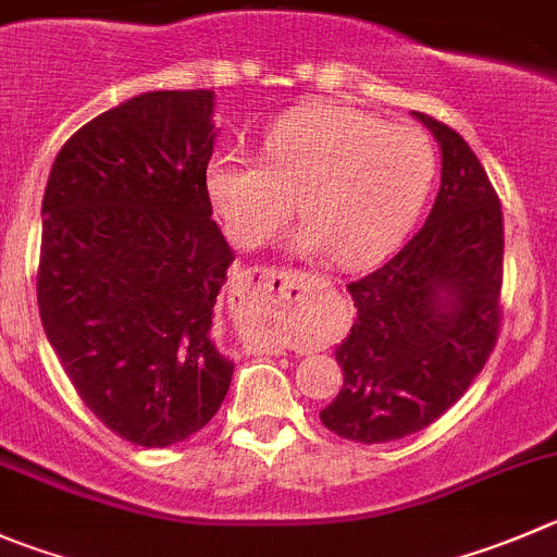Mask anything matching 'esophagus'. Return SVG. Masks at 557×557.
I'll return each mask as SVG.
<instances>
[{"label":"esophagus","mask_w":557,"mask_h":557,"mask_svg":"<svg viewBox=\"0 0 557 557\" xmlns=\"http://www.w3.org/2000/svg\"><path fill=\"white\" fill-rule=\"evenodd\" d=\"M247 277L255 290L280 296V299H290V294H294L296 285H299V272H290V269L288 272H285V269H252V272H247ZM261 349L283 351L280 346H269V343H263Z\"/></svg>","instance_id":"esophagus-1"}]
</instances>
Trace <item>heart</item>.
Masks as SVG:
<instances>
[{"label": "heart", "instance_id": "obj_1", "mask_svg": "<svg viewBox=\"0 0 557 557\" xmlns=\"http://www.w3.org/2000/svg\"><path fill=\"white\" fill-rule=\"evenodd\" d=\"M434 175L436 150L420 128L324 103L283 114L263 137V159L216 150L206 189L242 247L267 242L296 197L305 225L290 233V252H330L337 267H366L412 227Z\"/></svg>", "mask_w": 557, "mask_h": 557}]
</instances>
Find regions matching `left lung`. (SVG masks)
Segmentation results:
<instances>
[{
	"label": "left lung",
	"mask_w": 557,
	"mask_h": 557,
	"mask_svg": "<svg viewBox=\"0 0 557 557\" xmlns=\"http://www.w3.org/2000/svg\"><path fill=\"white\" fill-rule=\"evenodd\" d=\"M443 178L425 225L349 285L357 321L335 349L343 387L321 423L351 443H393L448 412L495 349L503 211L470 145L423 112Z\"/></svg>",
	"instance_id": "1"
}]
</instances>
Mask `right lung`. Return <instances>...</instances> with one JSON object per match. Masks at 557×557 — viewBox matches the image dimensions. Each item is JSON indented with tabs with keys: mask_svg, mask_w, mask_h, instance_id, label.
Segmentation results:
<instances>
[{
	"mask_svg": "<svg viewBox=\"0 0 557 557\" xmlns=\"http://www.w3.org/2000/svg\"><path fill=\"white\" fill-rule=\"evenodd\" d=\"M214 90H150L62 145L44 195L38 308L107 429L143 448L200 431L233 360L214 337L233 252L211 220Z\"/></svg>",
	"mask_w": 557,
	"mask_h": 557,
	"instance_id": "right-lung-1",
	"label": "right lung"
}]
</instances>
